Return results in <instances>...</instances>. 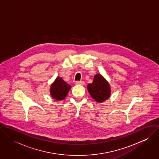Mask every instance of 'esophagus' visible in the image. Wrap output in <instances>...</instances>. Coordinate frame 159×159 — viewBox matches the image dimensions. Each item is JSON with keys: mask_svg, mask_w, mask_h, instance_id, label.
I'll list each match as a JSON object with an SVG mask.
<instances>
[{"mask_svg": "<svg viewBox=\"0 0 159 159\" xmlns=\"http://www.w3.org/2000/svg\"><path fill=\"white\" fill-rule=\"evenodd\" d=\"M76 84H80V85H84V84H85V83L84 82V81H76V83H75Z\"/></svg>", "mask_w": 159, "mask_h": 159, "instance_id": "1", "label": "esophagus"}]
</instances>
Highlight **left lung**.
Here are the masks:
<instances>
[{
	"mask_svg": "<svg viewBox=\"0 0 159 159\" xmlns=\"http://www.w3.org/2000/svg\"><path fill=\"white\" fill-rule=\"evenodd\" d=\"M88 90L91 97L100 103L108 100L111 92L108 81L98 73L94 76L92 83L88 85Z\"/></svg>",
	"mask_w": 159,
	"mask_h": 159,
	"instance_id": "8db88e82",
	"label": "left lung"
}]
</instances>
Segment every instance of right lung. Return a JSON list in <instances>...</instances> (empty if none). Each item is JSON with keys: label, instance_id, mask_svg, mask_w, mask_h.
<instances>
[{"label": "right lung", "instance_id": "right-lung-1", "mask_svg": "<svg viewBox=\"0 0 159 159\" xmlns=\"http://www.w3.org/2000/svg\"><path fill=\"white\" fill-rule=\"evenodd\" d=\"M71 86L67 84L61 77L57 76L54 81L51 84V96L56 100H64L68 94Z\"/></svg>", "mask_w": 159, "mask_h": 159}]
</instances>
